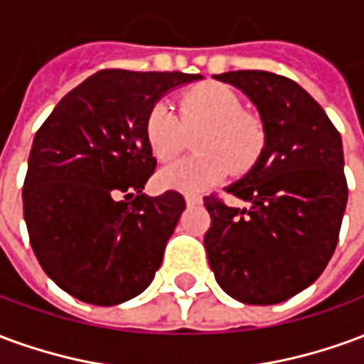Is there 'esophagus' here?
<instances>
[{
  "instance_id": "obj_1",
  "label": "esophagus",
  "mask_w": 364,
  "mask_h": 364,
  "mask_svg": "<svg viewBox=\"0 0 364 364\" xmlns=\"http://www.w3.org/2000/svg\"><path fill=\"white\" fill-rule=\"evenodd\" d=\"M185 203H187V206H195V205H200V203H203V198L198 197V195H185Z\"/></svg>"
}]
</instances>
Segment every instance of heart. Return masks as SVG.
I'll return each mask as SVG.
<instances>
[{
	"mask_svg": "<svg viewBox=\"0 0 364 364\" xmlns=\"http://www.w3.org/2000/svg\"><path fill=\"white\" fill-rule=\"evenodd\" d=\"M206 127L195 148L198 156L177 159L161 167L158 183L164 189L179 193H205L234 171L252 166L263 144L257 120L244 114L242 101L222 83H205L187 91L181 99L179 114L166 101L154 105L146 117V140L159 161H167L183 148L185 128Z\"/></svg>",
	"mask_w": 364,
	"mask_h": 364,
	"instance_id": "obj_1",
	"label": "heart"
}]
</instances>
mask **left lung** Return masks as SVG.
I'll list each match as a JSON object with an SVG mask.
<instances>
[{
    "label": "left lung",
    "mask_w": 364,
    "mask_h": 364,
    "mask_svg": "<svg viewBox=\"0 0 364 364\" xmlns=\"http://www.w3.org/2000/svg\"><path fill=\"white\" fill-rule=\"evenodd\" d=\"M259 112L265 144L226 187L247 208L205 197V250L220 289L244 304H279L308 289L336 252L347 206L343 144L326 111L289 77L237 70L214 75Z\"/></svg>",
    "instance_id": "1"
}]
</instances>
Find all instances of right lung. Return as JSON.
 Returning <instances> with one entry per match:
<instances>
[{
  "label": "right lung",
  "mask_w": 364,
  "mask_h": 364,
  "mask_svg": "<svg viewBox=\"0 0 364 364\" xmlns=\"http://www.w3.org/2000/svg\"><path fill=\"white\" fill-rule=\"evenodd\" d=\"M198 80L103 70L70 91L38 128L23 214L41 267L68 294L114 306L154 281L185 198L177 191L142 193L156 167L146 117L166 93Z\"/></svg>",
  "instance_id": "1"
}]
</instances>
